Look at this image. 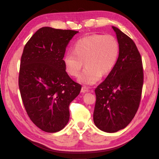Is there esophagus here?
<instances>
[{
    "mask_svg": "<svg viewBox=\"0 0 159 159\" xmlns=\"http://www.w3.org/2000/svg\"><path fill=\"white\" fill-rule=\"evenodd\" d=\"M88 88L87 87H85V86H83L82 88H81V93H86V92H88Z\"/></svg>",
    "mask_w": 159,
    "mask_h": 159,
    "instance_id": "obj_1",
    "label": "esophagus"
}]
</instances>
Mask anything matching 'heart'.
I'll return each mask as SVG.
<instances>
[{
    "label": "heart",
    "instance_id": "heart-1",
    "mask_svg": "<svg viewBox=\"0 0 159 159\" xmlns=\"http://www.w3.org/2000/svg\"><path fill=\"white\" fill-rule=\"evenodd\" d=\"M120 52L118 41L111 35L93 34L75 43L73 51H68L63 57L67 73L76 77L83 61L85 68L78 79L84 85L95 84L102 76L109 74L116 64Z\"/></svg>",
    "mask_w": 159,
    "mask_h": 159
}]
</instances>
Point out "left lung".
<instances>
[{"mask_svg": "<svg viewBox=\"0 0 159 159\" xmlns=\"http://www.w3.org/2000/svg\"><path fill=\"white\" fill-rule=\"evenodd\" d=\"M120 45L116 64L95 89L93 120L99 130L116 133L133 120L140 102L144 74L142 58L130 37L112 26Z\"/></svg>", "mask_w": 159, "mask_h": 159, "instance_id": "obj_1", "label": "left lung"}]
</instances>
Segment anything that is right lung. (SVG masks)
<instances>
[{
  "label": "right lung",
  "mask_w": 159,
  "mask_h": 159,
  "mask_svg": "<svg viewBox=\"0 0 159 159\" xmlns=\"http://www.w3.org/2000/svg\"><path fill=\"white\" fill-rule=\"evenodd\" d=\"M78 32L42 27L24 48L19 74L21 99L32 122L47 133L65 127L69 104L81 90L63 62L67 45Z\"/></svg>",
  "instance_id": "obj_1"
}]
</instances>
